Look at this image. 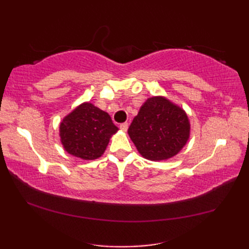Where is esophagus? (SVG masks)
<instances>
[{"label": "esophagus", "instance_id": "esophagus-1", "mask_svg": "<svg viewBox=\"0 0 249 249\" xmlns=\"http://www.w3.org/2000/svg\"><path fill=\"white\" fill-rule=\"evenodd\" d=\"M120 128L123 130V131H126L127 130V128H128V123H122V124H120Z\"/></svg>", "mask_w": 249, "mask_h": 249}]
</instances>
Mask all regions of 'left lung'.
Instances as JSON below:
<instances>
[{
    "label": "left lung",
    "instance_id": "obj_1",
    "mask_svg": "<svg viewBox=\"0 0 249 249\" xmlns=\"http://www.w3.org/2000/svg\"><path fill=\"white\" fill-rule=\"evenodd\" d=\"M189 134L186 112L162 96L147 98L128 128L137 150L153 161L177 155L186 144Z\"/></svg>",
    "mask_w": 249,
    "mask_h": 249
}]
</instances>
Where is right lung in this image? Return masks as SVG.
<instances>
[{
	"instance_id": "1",
	"label": "right lung",
	"mask_w": 249,
	"mask_h": 249,
	"mask_svg": "<svg viewBox=\"0 0 249 249\" xmlns=\"http://www.w3.org/2000/svg\"><path fill=\"white\" fill-rule=\"evenodd\" d=\"M118 130L110 115L91 103L78 106L60 124L61 142L65 151L84 160L102 156L111 136Z\"/></svg>"
}]
</instances>
